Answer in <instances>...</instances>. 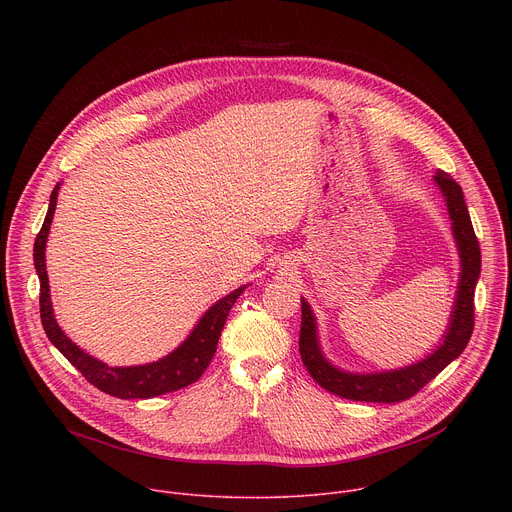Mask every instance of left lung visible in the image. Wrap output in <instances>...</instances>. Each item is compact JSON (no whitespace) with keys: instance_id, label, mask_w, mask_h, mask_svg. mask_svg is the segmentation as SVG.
<instances>
[{"instance_id":"8db88e82","label":"left lung","mask_w":512,"mask_h":512,"mask_svg":"<svg viewBox=\"0 0 512 512\" xmlns=\"http://www.w3.org/2000/svg\"><path fill=\"white\" fill-rule=\"evenodd\" d=\"M435 184L444 192L448 212L452 218V229L458 243L462 273L458 296L452 312L450 328L444 336V344L433 354L423 358L411 367L375 373V375H352L334 369L322 356L316 336V322L306 300H302V328H300V354L304 367L312 379L326 391L367 403H401L415 393H419L431 379L440 375L448 364L462 354L472 330H474V287L480 277V245L472 229L470 214L464 202V192L460 184L444 170H437L433 176Z\"/></svg>"}]
</instances>
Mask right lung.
I'll list each match as a JSON object with an SVG mask.
<instances>
[{
	"instance_id": "obj_1",
	"label": "right lung",
	"mask_w": 512,
	"mask_h": 512,
	"mask_svg": "<svg viewBox=\"0 0 512 512\" xmlns=\"http://www.w3.org/2000/svg\"><path fill=\"white\" fill-rule=\"evenodd\" d=\"M58 188L60 184H56L50 194V206L44 218V225L36 235V243H34V265L40 279V318L50 342L93 387L117 399H150V397L172 393L196 383L210 364L216 352L218 338H221L223 326L227 322V316L235 306L237 298L243 294L245 287H239L227 298L218 300L200 318V322L196 324L192 334L186 338V342H182V346H178L166 358L150 364H141V367H107L105 362L89 356L77 344H72L66 338V334L60 330L52 314L44 251H46V237H48L54 208H56Z\"/></svg>"
}]
</instances>
